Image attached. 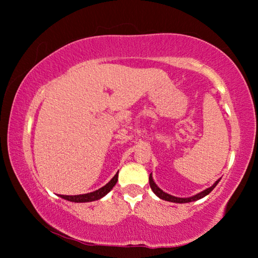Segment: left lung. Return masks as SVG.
<instances>
[{
    "label": "left lung",
    "instance_id": "8db88e82",
    "mask_svg": "<svg viewBox=\"0 0 258 258\" xmlns=\"http://www.w3.org/2000/svg\"><path fill=\"white\" fill-rule=\"evenodd\" d=\"M218 182H220V180H217L215 183H214V184H213L211 187H208V189L202 191V192H200V194H197L196 196H192V197H189V198H177V197H174V196H171V195L166 194V192H164L163 190H160L159 187L156 185V183L154 182V180H152L151 174H150V176H149L150 187H151V190L155 192V195H156V196H158V197H159L160 199L166 200V202L177 203V204L191 203V202H196V200H199V199L204 198L205 196H207V195L209 194V192H212V190L214 189V187H215V186L217 185V183H218Z\"/></svg>",
    "mask_w": 258,
    "mask_h": 258
}]
</instances>
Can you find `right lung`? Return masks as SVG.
<instances>
[{"instance_id":"1","label":"right lung","mask_w":258,"mask_h":258,"mask_svg":"<svg viewBox=\"0 0 258 258\" xmlns=\"http://www.w3.org/2000/svg\"><path fill=\"white\" fill-rule=\"evenodd\" d=\"M117 180H118V172L116 173V175L113 176L110 182H108L106 185L100 187L99 190L90 192V194H85V195H77V196H63L60 195L61 198L69 200V202L73 203H89V202H94V200H98L100 198H102L103 196H106L109 191H110L115 184L117 183Z\"/></svg>"}]
</instances>
